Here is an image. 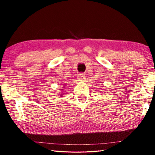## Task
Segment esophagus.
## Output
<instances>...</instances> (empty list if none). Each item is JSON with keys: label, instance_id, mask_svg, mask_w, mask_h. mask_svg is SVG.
Instances as JSON below:
<instances>
[{"label": "esophagus", "instance_id": "esophagus-1", "mask_svg": "<svg viewBox=\"0 0 155 155\" xmlns=\"http://www.w3.org/2000/svg\"><path fill=\"white\" fill-rule=\"evenodd\" d=\"M85 74H83V73H81L78 75V81H84L85 80Z\"/></svg>", "mask_w": 155, "mask_h": 155}]
</instances>
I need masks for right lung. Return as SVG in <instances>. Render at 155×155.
Listing matches in <instances>:
<instances>
[{"label": "right lung", "instance_id": "obj_1", "mask_svg": "<svg viewBox=\"0 0 155 155\" xmlns=\"http://www.w3.org/2000/svg\"><path fill=\"white\" fill-rule=\"evenodd\" d=\"M61 94V95H62V94Z\"/></svg>", "mask_w": 155, "mask_h": 155}]
</instances>
